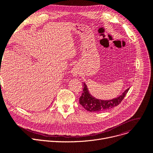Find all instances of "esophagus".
Segmentation results:
<instances>
[{
    "label": "esophagus",
    "mask_w": 153,
    "mask_h": 153,
    "mask_svg": "<svg viewBox=\"0 0 153 153\" xmlns=\"http://www.w3.org/2000/svg\"><path fill=\"white\" fill-rule=\"evenodd\" d=\"M72 74H73V76H76L78 74L77 70L76 69H75V68H74V69H73V70H72Z\"/></svg>",
    "instance_id": "1"
}]
</instances>
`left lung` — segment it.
<instances>
[{
	"instance_id": "1",
	"label": "left lung",
	"mask_w": 153,
	"mask_h": 153,
	"mask_svg": "<svg viewBox=\"0 0 153 153\" xmlns=\"http://www.w3.org/2000/svg\"><path fill=\"white\" fill-rule=\"evenodd\" d=\"M83 93L79 98V103L87 111L90 112H99L105 111L114 108L122 102L130 88L127 89L122 95L118 97L110 100H101L93 97L89 94L85 83H83Z\"/></svg>"
}]
</instances>
